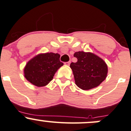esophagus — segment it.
Wrapping results in <instances>:
<instances>
[{
  "label": "esophagus",
  "mask_w": 131,
  "mask_h": 131,
  "mask_svg": "<svg viewBox=\"0 0 131 131\" xmlns=\"http://www.w3.org/2000/svg\"><path fill=\"white\" fill-rule=\"evenodd\" d=\"M64 64H65L66 66H69L70 64V62H65L64 63Z\"/></svg>",
  "instance_id": "34e87169"
}]
</instances>
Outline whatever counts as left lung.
I'll list each match as a JSON object with an SVG mask.
<instances>
[{
	"label": "left lung",
	"instance_id": "1",
	"mask_svg": "<svg viewBox=\"0 0 131 131\" xmlns=\"http://www.w3.org/2000/svg\"><path fill=\"white\" fill-rule=\"evenodd\" d=\"M74 57L77 62L70 65L74 77L75 83L79 88L89 90L97 87L106 79L108 66L100 57L91 52L79 51Z\"/></svg>",
	"mask_w": 131,
	"mask_h": 131
}]
</instances>
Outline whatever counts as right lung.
Listing matches in <instances>:
<instances>
[{"label": "right lung", "mask_w": 131, "mask_h": 131, "mask_svg": "<svg viewBox=\"0 0 131 131\" xmlns=\"http://www.w3.org/2000/svg\"><path fill=\"white\" fill-rule=\"evenodd\" d=\"M59 53H39L29 60L24 68V76L27 81L38 87L47 86L53 79L61 66Z\"/></svg>", "instance_id": "add662e5"}]
</instances>
